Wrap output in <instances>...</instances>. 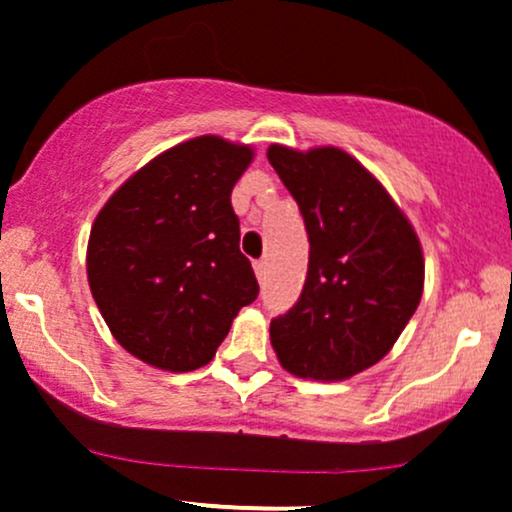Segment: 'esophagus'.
Listing matches in <instances>:
<instances>
[{"mask_svg": "<svg viewBox=\"0 0 512 512\" xmlns=\"http://www.w3.org/2000/svg\"><path fill=\"white\" fill-rule=\"evenodd\" d=\"M265 272H267V260H257V262H255V274H257V279L265 277Z\"/></svg>", "mask_w": 512, "mask_h": 512, "instance_id": "esophagus-1", "label": "esophagus"}]
</instances>
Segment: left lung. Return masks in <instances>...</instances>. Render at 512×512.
<instances>
[{"label":"left lung","mask_w":512,"mask_h":512,"mask_svg":"<svg viewBox=\"0 0 512 512\" xmlns=\"http://www.w3.org/2000/svg\"><path fill=\"white\" fill-rule=\"evenodd\" d=\"M267 159L309 235L304 289L272 319V348L297 378H353L390 353L417 311L422 245L383 184L343 149L272 144Z\"/></svg>","instance_id":"1"}]
</instances>
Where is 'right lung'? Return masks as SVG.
<instances>
[{
    "label": "right lung",
    "mask_w": 512,
    "mask_h": 512,
    "mask_svg": "<svg viewBox=\"0 0 512 512\" xmlns=\"http://www.w3.org/2000/svg\"><path fill=\"white\" fill-rule=\"evenodd\" d=\"M252 147L215 134L166 149L95 218L88 282L115 341L147 365L188 373L211 363L257 279L240 252L230 193Z\"/></svg>",
    "instance_id": "obj_1"
}]
</instances>
